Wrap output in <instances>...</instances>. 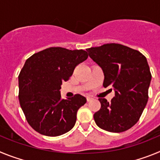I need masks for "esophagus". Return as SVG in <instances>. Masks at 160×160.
Masks as SVG:
<instances>
[{
	"label": "esophagus",
	"mask_w": 160,
	"mask_h": 160,
	"mask_svg": "<svg viewBox=\"0 0 160 160\" xmlns=\"http://www.w3.org/2000/svg\"><path fill=\"white\" fill-rule=\"evenodd\" d=\"M92 99H93V98H92V97H90V96H87V102H90Z\"/></svg>",
	"instance_id": "esophagus-1"
}]
</instances>
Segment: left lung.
I'll list each match as a JSON object with an SVG mask.
<instances>
[{"label": "left lung", "mask_w": 160, "mask_h": 160, "mask_svg": "<svg viewBox=\"0 0 160 160\" xmlns=\"http://www.w3.org/2000/svg\"><path fill=\"white\" fill-rule=\"evenodd\" d=\"M87 50L102 70L103 87H113L115 92L111 102L98 98L101 108L94 114L95 123L110 132L128 131L138 122L148 102L152 73L147 58L138 50L116 43Z\"/></svg>", "instance_id": "left-lung-1"}]
</instances>
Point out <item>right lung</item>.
Segmentation results:
<instances>
[{
    "mask_svg": "<svg viewBox=\"0 0 160 160\" xmlns=\"http://www.w3.org/2000/svg\"><path fill=\"white\" fill-rule=\"evenodd\" d=\"M83 49L50 47L26 60L18 76L19 102L28 123L46 136H58L75 125L78 109L87 102L81 94L62 99L60 89L74 68L87 60Z\"/></svg>",
    "mask_w": 160,
    "mask_h": 160,
    "instance_id": "right-lung-1",
    "label": "right lung"
}]
</instances>
